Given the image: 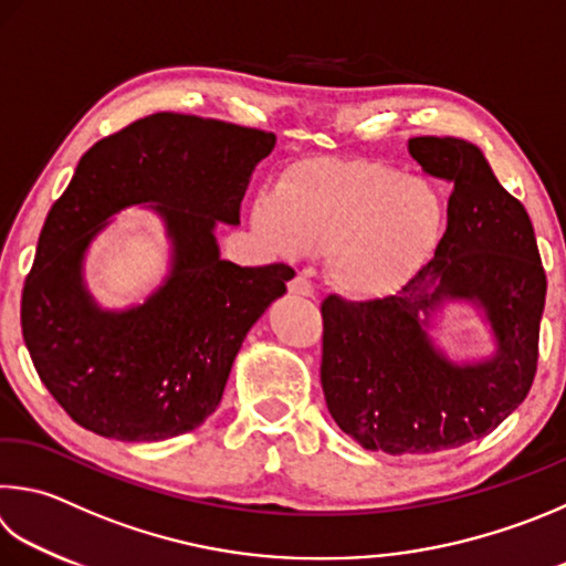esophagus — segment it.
Instances as JSON below:
<instances>
[{
  "mask_svg": "<svg viewBox=\"0 0 566 566\" xmlns=\"http://www.w3.org/2000/svg\"><path fill=\"white\" fill-rule=\"evenodd\" d=\"M290 292L296 294V296H314V286L304 274H296V276H292V282H290Z\"/></svg>",
  "mask_w": 566,
  "mask_h": 566,
  "instance_id": "34e87169",
  "label": "esophagus"
}]
</instances>
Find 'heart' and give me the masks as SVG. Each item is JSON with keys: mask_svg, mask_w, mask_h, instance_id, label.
Wrapping results in <instances>:
<instances>
[{"mask_svg": "<svg viewBox=\"0 0 566 566\" xmlns=\"http://www.w3.org/2000/svg\"><path fill=\"white\" fill-rule=\"evenodd\" d=\"M254 228L286 256L326 252L338 292L376 300L423 270L446 228L440 195L426 180L374 160L296 163L254 202Z\"/></svg>", "mask_w": 566, "mask_h": 566, "instance_id": "obj_1", "label": "heart"}]
</instances>
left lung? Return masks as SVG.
<instances>
[{"label":"left lung","mask_w":566,"mask_h":566,"mask_svg":"<svg viewBox=\"0 0 566 566\" xmlns=\"http://www.w3.org/2000/svg\"><path fill=\"white\" fill-rule=\"evenodd\" d=\"M408 150L453 185L436 256L384 300L322 302V386L336 426L366 450L433 455L495 430L527 398L539 358L547 276L530 214L478 146L418 136ZM451 298L486 310L499 338L490 363L455 367L427 338V315Z\"/></svg>","instance_id":"8db88e82"}]
</instances>
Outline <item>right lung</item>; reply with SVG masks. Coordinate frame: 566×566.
<instances>
[{
	"label": "right lung",
	"mask_w": 566,
	"mask_h": 566,
	"mask_svg": "<svg viewBox=\"0 0 566 566\" xmlns=\"http://www.w3.org/2000/svg\"><path fill=\"white\" fill-rule=\"evenodd\" d=\"M274 133L190 113H153L101 138L51 205L22 292V334L41 384L96 436L143 443L198 428L218 408L250 326L294 276L290 264L220 260L214 222L240 202ZM156 201L174 272L146 304L101 313L80 260L113 211Z\"/></svg>",
	"instance_id": "1"
}]
</instances>
